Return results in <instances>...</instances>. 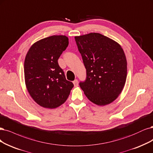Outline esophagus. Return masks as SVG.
Listing matches in <instances>:
<instances>
[{
	"label": "esophagus",
	"mask_w": 153,
	"mask_h": 153,
	"mask_svg": "<svg viewBox=\"0 0 153 153\" xmlns=\"http://www.w3.org/2000/svg\"><path fill=\"white\" fill-rule=\"evenodd\" d=\"M73 84H74V86L75 87H77L78 85V80H75L73 82Z\"/></svg>",
	"instance_id": "esophagus-1"
}]
</instances>
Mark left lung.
Here are the masks:
<instances>
[{"instance_id": "left-lung-1", "label": "left lung", "mask_w": 153, "mask_h": 153, "mask_svg": "<svg viewBox=\"0 0 153 153\" xmlns=\"http://www.w3.org/2000/svg\"><path fill=\"white\" fill-rule=\"evenodd\" d=\"M86 69L79 85L93 103L104 106L122 92L127 74L123 50L117 42L98 33L75 37Z\"/></svg>"}]
</instances>
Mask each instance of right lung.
<instances>
[{"label":"right lung","instance_id":"add662e5","mask_svg":"<svg viewBox=\"0 0 153 153\" xmlns=\"http://www.w3.org/2000/svg\"><path fill=\"white\" fill-rule=\"evenodd\" d=\"M68 44L66 36H51L35 42L26 56V88L34 101L44 108L59 106L66 101L74 86L66 80L57 62Z\"/></svg>","mask_w":153,"mask_h":153}]
</instances>
